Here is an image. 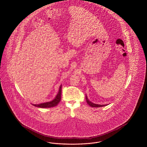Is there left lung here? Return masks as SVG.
<instances>
[{
    "label": "left lung",
    "instance_id": "8db88e82",
    "mask_svg": "<svg viewBox=\"0 0 147 147\" xmlns=\"http://www.w3.org/2000/svg\"><path fill=\"white\" fill-rule=\"evenodd\" d=\"M86 101H87V103L89 105V106H90V107H101L107 106V105H101L95 104V103H92V102H90V101H89V100L88 99V98H87V95H86Z\"/></svg>",
    "mask_w": 147,
    "mask_h": 147
}]
</instances>
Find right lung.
Returning <instances> with one entry per match:
<instances>
[{"mask_svg": "<svg viewBox=\"0 0 147 147\" xmlns=\"http://www.w3.org/2000/svg\"><path fill=\"white\" fill-rule=\"evenodd\" d=\"M61 87L62 85L60 86L59 92H58L57 95L55 96V98L53 100L50 102H47L42 103L38 105H33L35 107H39V108H51L53 107L58 105V103L61 100Z\"/></svg>", "mask_w": 147, "mask_h": 147, "instance_id": "1", "label": "right lung"}]
</instances>
